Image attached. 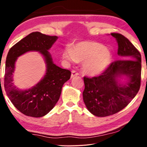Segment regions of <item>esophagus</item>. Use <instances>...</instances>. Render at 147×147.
Returning <instances> with one entry per match:
<instances>
[{
  "label": "esophagus",
  "instance_id": "1",
  "mask_svg": "<svg viewBox=\"0 0 147 147\" xmlns=\"http://www.w3.org/2000/svg\"><path fill=\"white\" fill-rule=\"evenodd\" d=\"M78 75H79V73H77L76 71H72L71 78H74V77H75V76H78Z\"/></svg>",
  "mask_w": 147,
  "mask_h": 147
}]
</instances>
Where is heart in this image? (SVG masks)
<instances>
[{"instance_id": "heart-1", "label": "heart", "mask_w": 147, "mask_h": 147, "mask_svg": "<svg viewBox=\"0 0 147 147\" xmlns=\"http://www.w3.org/2000/svg\"><path fill=\"white\" fill-rule=\"evenodd\" d=\"M62 57L69 63L81 62L84 73L90 76L103 73L112 61V54L102 45L94 41H80L65 50Z\"/></svg>"}]
</instances>
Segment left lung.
Listing matches in <instances>:
<instances>
[{
  "mask_svg": "<svg viewBox=\"0 0 147 147\" xmlns=\"http://www.w3.org/2000/svg\"><path fill=\"white\" fill-rule=\"evenodd\" d=\"M111 35L116 39L117 54L123 60L113 62L100 76L84 78V102L89 112L97 117L120 111L135 97L140 88V53L123 35Z\"/></svg>",
  "mask_w": 147,
  "mask_h": 147,
  "instance_id": "1",
  "label": "left lung"
}]
</instances>
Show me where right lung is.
Listing matches in <instances>:
<instances>
[{
    "instance_id": "1",
    "label": "right lung",
    "mask_w": 147,
    "mask_h": 147,
    "mask_svg": "<svg viewBox=\"0 0 147 147\" xmlns=\"http://www.w3.org/2000/svg\"><path fill=\"white\" fill-rule=\"evenodd\" d=\"M58 39L57 36L32 32L9 49L6 60L4 88L12 104L24 115L34 117L47 115L58 101L63 85L70 79L71 71L54 63L49 52ZM28 51L41 54L46 63V73L32 88L21 90L13 82L15 63L19 56Z\"/></svg>"
}]
</instances>
